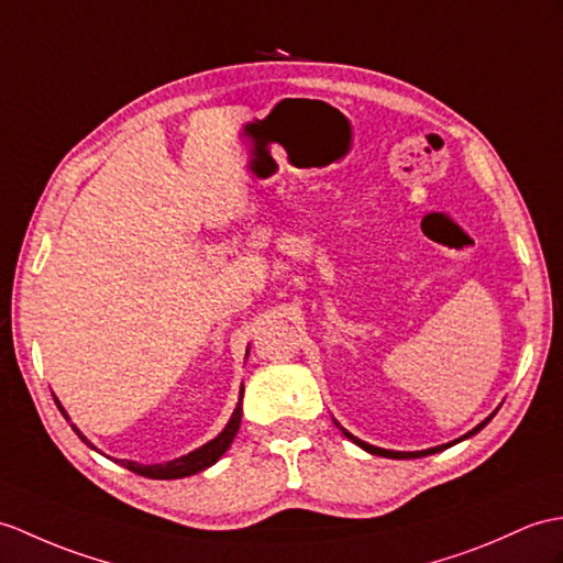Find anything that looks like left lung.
Listing matches in <instances>:
<instances>
[{
	"instance_id": "8db88e82",
	"label": "left lung",
	"mask_w": 563,
	"mask_h": 563,
	"mask_svg": "<svg viewBox=\"0 0 563 563\" xmlns=\"http://www.w3.org/2000/svg\"><path fill=\"white\" fill-rule=\"evenodd\" d=\"M496 415V410L487 417V420L485 422H479L475 429H470L467 431V434H463L461 439H455V441H451V443H441V446H434V449H427V451H388V449H378V446H372V443H367V441H362V439H357V437H352L350 434V431L345 429V427H341V424H338L335 420V427L338 429H341L343 431V434L350 439V441H355L357 443V446L360 449H364V451H367V453H372V455H384V459H398V461H408V459H420V455H431V453H439V451H443V449H451L453 446V443H461V441H465V439H470V437H475L477 434V431L482 429V427H485L489 420H492V417Z\"/></svg>"
}]
</instances>
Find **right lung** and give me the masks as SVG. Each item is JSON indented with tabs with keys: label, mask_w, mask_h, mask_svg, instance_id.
<instances>
[{
	"label": "right lung",
	"mask_w": 563,
	"mask_h": 563,
	"mask_svg": "<svg viewBox=\"0 0 563 563\" xmlns=\"http://www.w3.org/2000/svg\"><path fill=\"white\" fill-rule=\"evenodd\" d=\"M246 355H250V350H246ZM242 398H244V386L240 388L238 408H234V412H232V417H230V422L225 424V429H222L216 439L203 443V446H199V449L187 453V455H179V459L169 461V463H153V465H143V463H136V461H114V459H112V461L124 465L126 470H132V473H136V475L151 477V479H179V477H189V475L201 473V470H206V467H211L213 463H218L220 455L230 449L232 439L238 437L240 422H242ZM55 402H57L59 412H62L64 417H67V422H69V415H67V410L62 408V402H59L57 398H55ZM71 429L76 431V437L86 443V446L98 451V449L93 446V443H90V441L81 434V429H78L76 424H71ZM98 453H100V451H98ZM102 455H104V453H102ZM108 459H110V455H108Z\"/></svg>",
	"instance_id": "add662e5"
}]
</instances>
